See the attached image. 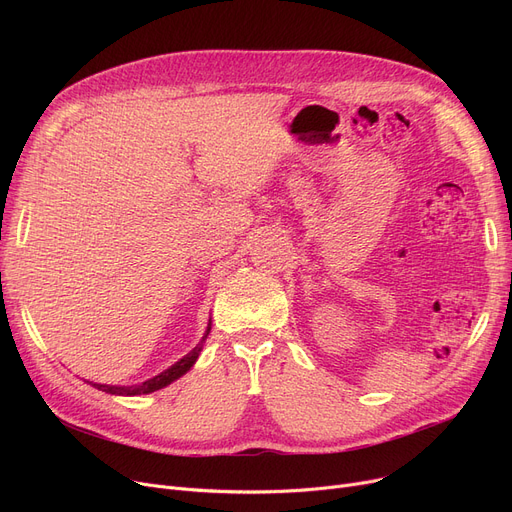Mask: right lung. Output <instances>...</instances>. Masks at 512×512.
I'll return each instance as SVG.
<instances>
[{"instance_id": "obj_1", "label": "right lung", "mask_w": 512, "mask_h": 512, "mask_svg": "<svg viewBox=\"0 0 512 512\" xmlns=\"http://www.w3.org/2000/svg\"><path fill=\"white\" fill-rule=\"evenodd\" d=\"M209 330H211V326H207V332H205L203 340L193 348L191 353H188L186 357H182L178 363H174L170 369L161 371L159 375H155V378H151V380H147V382H143V384H139V386H107V384H93V382H89V384L95 386V388L101 390V392H107V394H122V396L149 394V392H155V390H159V388H166L168 384H172L174 380H178L180 375H184L188 369H191V367L195 365V361H197V357H199V353H201L203 342H205Z\"/></svg>"}]
</instances>
